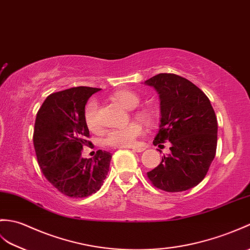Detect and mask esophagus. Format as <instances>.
Returning a JSON list of instances; mask_svg holds the SVG:
<instances>
[{
  "label": "esophagus",
  "instance_id": "1",
  "mask_svg": "<svg viewBox=\"0 0 250 250\" xmlns=\"http://www.w3.org/2000/svg\"><path fill=\"white\" fill-rule=\"evenodd\" d=\"M131 149L133 150V151H135V152H143L144 150H145L144 147H133Z\"/></svg>",
  "mask_w": 250,
  "mask_h": 250
}]
</instances>
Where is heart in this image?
<instances>
[{
    "instance_id": "obj_1",
    "label": "heart",
    "mask_w": 250,
    "mask_h": 250,
    "mask_svg": "<svg viewBox=\"0 0 250 250\" xmlns=\"http://www.w3.org/2000/svg\"><path fill=\"white\" fill-rule=\"evenodd\" d=\"M111 98L115 102H117L119 105L123 106L125 109H133L135 108L141 99L136 92L129 90V89H121L115 91L111 96ZM135 118L143 121L145 124H151L153 120V114L148 108H141L137 109L134 113ZM84 119L87 127L90 131L97 132L100 130V123H99L98 118V103L95 100H91L86 105L85 112H84ZM144 127L143 125L136 123H131L125 127L121 129H116L109 131L105 138H104V143L107 146L116 147V148H129L136 146L137 138L143 134Z\"/></svg>"
}]
</instances>
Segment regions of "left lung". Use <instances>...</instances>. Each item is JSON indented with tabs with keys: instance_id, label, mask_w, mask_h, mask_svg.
Listing matches in <instances>:
<instances>
[{
	"instance_id": "1",
	"label": "left lung",
	"mask_w": 250,
	"mask_h": 250,
	"mask_svg": "<svg viewBox=\"0 0 250 250\" xmlns=\"http://www.w3.org/2000/svg\"><path fill=\"white\" fill-rule=\"evenodd\" d=\"M158 91L161 125L153 145L170 142V154L147 172L155 188L183 191L205 179L216 153L217 119L205 92L173 73H160L145 81Z\"/></svg>"
}]
</instances>
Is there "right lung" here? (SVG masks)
Here are the masks:
<instances>
[{"instance_id": "obj_1", "label": "right lung", "mask_w": 250, "mask_h": 250, "mask_svg": "<svg viewBox=\"0 0 250 250\" xmlns=\"http://www.w3.org/2000/svg\"><path fill=\"white\" fill-rule=\"evenodd\" d=\"M100 88L80 86L46 97L36 116L34 148L45 179L63 195L83 198L100 189L112 154L98 150L94 159H83L89 137L84 112L88 99Z\"/></svg>"}]
</instances>
